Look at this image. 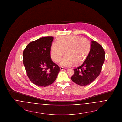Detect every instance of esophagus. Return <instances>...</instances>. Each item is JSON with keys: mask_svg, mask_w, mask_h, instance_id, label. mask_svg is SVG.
Here are the masks:
<instances>
[{"mask_svg": "<svg viewBox=\"0 0 122 122\" xmlns=\"http://www.w3.org/2000/svg\"><path fill=\"white\" fill-rule=\"evenodd\" d=\"M60 69L61 70H65V68H64V67H61L60 68Z\"/></svg>", "mask_w": 122, "mask_h": 122, "instance_id": "34e87169", "label": "esophagus"}]
</instances>
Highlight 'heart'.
<instances>
[{
	"mask_svg": "<svg viewBox=\"0 0 122 122\" xmlns=\"http://www.w3.org/2000/svg\"><path fill=\"white\" fill-rule=\"evenodd\" d=\"M90 49L91 43L86 38L78 36H62L52 43L50 55L54 62H58L65 52L61 65L69 66L74 63L76 65L82 63Z\"/></svg>",
	"mask_w": 122,
	"mask_h": 122,
	"instance_id": "obj_1",
	"label": "heart"
}]
</instances>
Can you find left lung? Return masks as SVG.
Returning a JSON list of instances; mask_svg holds the SVG:
<instances>
[{
	"mask_svg": "<svg viewBox=\"0 0 122 122\" xmlns=\"http://www.w3.org/2000/svg\"><path fill=\"white\" fill-rule=\"evenodd\" d=\"M104 61L103 48L97 41H92L89 53L83 64L74 69L72 81L81 86L90 84L100 75Z\"/></svg>",
	"mask_w": 122,
	"mask_h": 122,
	"instance_id": "1",
	"label": "left lung"
}]
</instances>
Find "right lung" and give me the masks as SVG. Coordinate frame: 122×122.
<instances>
[{"label": "right lung", "instance_id": "add662e5", "mask_svg": "<svg viewBox=\"0 0 122 122\" xmlns=\"http://www.w3.org/2000/svg\"><path fill=\"white\" fill-rule=\"evenodd\" d=\"M53 40L52 36L41 37L30 42L24 50L23 61L27 75L36 86L51 85L60 70L50 56Z\"/></svg>", "mask_w": 122, "mask_h": 122}]
</instances>
